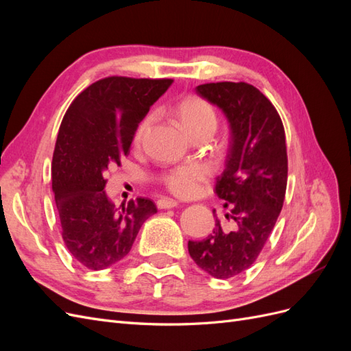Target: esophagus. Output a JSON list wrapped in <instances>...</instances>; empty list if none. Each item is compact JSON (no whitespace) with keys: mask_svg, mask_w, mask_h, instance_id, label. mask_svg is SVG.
I'll return each instance as SVG.
<instances>
[{"mask_svg":"<svg viewBox=\"0 0 351 351\" xmlns=\"http://www.w3.org/2000/svg\"><path fill=\"white\" fill-rule=\"evenodd\" d=\"M177 205H178L177 200L167 199V197L159 199V200L156 202V206H158L159 209H171V208H176Z\"/></svg>","mask_w":351,"mask_h":351,"instance_id":"obj_1","label":"esophagus"}]
</instances>
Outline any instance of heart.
Here are the masks:
<instances>
[{
    "label": "heart",
    "mask_w": 351,
    "mask_h": 351,
    "mask_svg": "<svg viewBox=\"0 0 351 351\" xmlns=\"http://www.w3.org/2000/svg\"><path fill=\"white\" fill-rule=\"evenodd\" d=\"M177 117L184 125V129L192 137L200 134H212L218 127V115L212 104L200 97H187L180 101L176 107ZM155 120L154 114H147L142 121L137 124L133 142L141 143L146 132L149 130ZM169 193L180 199H192L200 196L205 192L209 183V171L199 164H187L169 169L159 177Z\"/></svg>",
    "instance_id": "heart-1"
}]
</instances>
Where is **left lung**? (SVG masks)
<instances>
[{
  "instance_id": "obj_1",
  "label": "left lung",
  "mask_w": 351,
  "mask_h": 351,
  "mask_svg": "<svg viewBox=\"0 0 351 351\" xmlns=\"http://www.w3.org/2000/svg\"><path fill=\"white\" fill-rule=\"evenodd\" d=\"M196 92L224 111L231 127L226 169L215 186L230 212L226 227L217 218L212 234L189 240V253L212 277L228 280L258 259L282 209L289 174L285 132L272 102L246 82L205 83Z\"/></svg>"
}]
</instances>
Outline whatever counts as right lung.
<instances>
[{
  "mask_svg": "<svg viewBox=\"0 0 351 351\" xmlns=\"http://www.w3.org/2000/svg\"><path fill=\"white\" fill-rule=\"evenodd\" d=\"M171 83L105 77L80 92L64 114L52 156V192L62 240L84 268L101 271L121 261L143 222L156 214L146 197L115 209L104 192V174L129 155L137 124Z\"/></svg>",
  "mask_w": 351,
  "mask_h": 351,
  "instance_id": "right-lung-1",
  "label": "right lung"
}]
</instances>
